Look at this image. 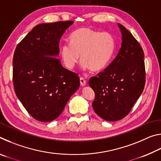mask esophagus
I'll use <instances>...</instances> for the list:
<instances>
[{
  "label": "esophagus",
  "instance_id": "34e87169",
  "mask_svg": "<svg viewBox=\"0 0 161 161\" xmlns=\"http://www.w3.org/2000/svg\"><path fill=\"white\" fill-rule=\"evenodd\" d=\"M86 84V81L85 80H84V77H80V84H81V86H85Z\"/></svg>",
  "mask_w": 161,
  "mask_h": 161
}]
</instances>
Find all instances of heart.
<instances>
[{"mask_svg":"<svg viewBox=\"0 0 161 161\" xmlns=\"http://www.w3.org/2000/svg\"><path fill=\"white\" fill-rule=\"evenodd\" d=\"M69 42L64 43L60 48L62 62L69 69H74L81 55L83 69L92 72L102 70L109 63L115 48L112 35L88 28L72 32Z\"/></svg>","mask_w":161,"mask_h":161,"instance_id":"1","label":"heart"}]
</instances>
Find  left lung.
<instances>
[{
	"label": "left lung",
	"instance_id": "1",
	"mask_svg": "<svg viewBox=\"0 0 161 161\" xmlns=\"http://www.w3.org/2000/svg\"><path fill=\"white\" fill-rule=\"evenodd\" d=\"M121 48L115 59L89 85L95 93L92 107L107 121L124 118L142 94L146 82L144 53L139 43L121 24Z\"/></svg>",
	"mask_w": 161,
	"mask_h": 161
}]
</instances>
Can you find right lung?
<instances>
[{
  "label": "right lung",
  "mask_w": 161,
  "mask_h": 161,
  "mask_svg": "<svg viewBox=\"0 0 161 161\" xmlns=\"http://www.w3.org/2000/svg\"><path fill=\"white\" fill-rule=\"evenodd\" d=\"M73 23L39 24L15 48L13 59L15 94L37 121L56 119L80 87L77 74L64 68L58 58L59 40Z\"/></svg>",
  "instance_id": "right-lung-1"
}]
</instances>
